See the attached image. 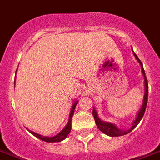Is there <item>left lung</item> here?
<instances>
[{"mask_svg":"<svg viewBox=\"0 0 160 160\" xmlns=\"http://www.w3.org/2000/svg\"><path fill=\"white\" fill-rule=\"evenodd\" d=\"M133 54L135 56V58L138 62H139L140 65H141V68H142V73L143 76H144V88H145V93L144 96H143V102H142V107L141 109L139 110V112L138 113L137 118L135 119L132 124L131 128L128 129V130H122V129H119L118 127L116 126L115 124L111 123V122H103L98 118V115H97V112H96V109L93 107V117L95 118V121H96V126L98 127V128L104 132L105 134H107L108 136H111V137H119V136H122V135H126V134L129 133L132 130H133L138 124L139 123V122L141 121V119L142 118L143 115H144L145 110H146V107H147V102H148V80H147V78H146V75H145L144 69H143V67H142V62L140 61V59L138 58L136 53L133 52Z\"/></svg>","mask_w":160,"mask_h":160,"instance_id":"1","label":"left lung"}]
</instances>
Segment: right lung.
<instances>
[{"instance_id": "right-lung-1", "label": "right lung", "mask_w": 160, "mask_h": 160, "mask_svg": "<svg viewBox=\"0 0 160 160\" xmlns=\"http://www.w3.org/2000/svg\"><path fill=\"white\" fill-rule=\"evenodd\" d=\"M78 102H75L74 104H73V107L71 108V111H70V113H69V122H68V123L67 125L64 128V129L60 132H58L57 135H55L54 137H44V136H42V135H40V134L37 133V132H34L32 131H30L28 130L30 132H31L32 135H34L35 137L38 138H39V139L42 140V141H44V142H61V141H63L64 138H66L67 136H68V134L71 131V120H72V117L74 115V111H75V108L76 107V105H77Z\"/></svg>"}]
</instances>
